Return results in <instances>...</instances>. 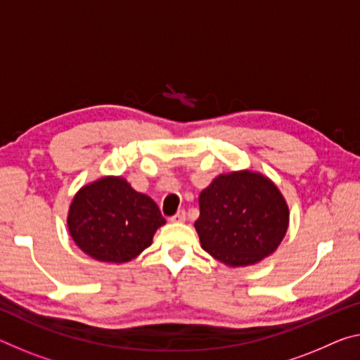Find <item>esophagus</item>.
<instances>
[{
    "instance_id": "obj_1",
    "label": "esophagus",
    "mask_w": 360,
    "mask_h": 360,
    "mask_svg": "<svg viewBox=\"0 0 360 360\" xmlns=\"http://www.w3.org/2000/svg\"><path fill=\"white\" fill-rule=\"evenodd\" d=\"M169 221H171V222H184V221H186V211H184V210H179L178 213L171 216Z\"/></svg>"
}]
</instances>
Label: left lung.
I'll use <instances>...</instances> for the list:
<instances>
[{
	"label": "left lung",
	"mask_w": 360,
	"mask_h": 360,
	"mask_svg": "<svg viewBox=\"0 0 360 360\" xmlns=\"http://www.w3.org/2000/svg\"><path fill=\"white\" fill-rule=\"evenodd\" d=\"M195 229L202 248L229 266H248L272 252L288 227V207L264 176L221 174L198 197Z\"/></svg>",
	"instance_id": "obj_1"
}]
</instances>
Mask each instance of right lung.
<instances>
[{"label":"right lung","instance_id":"right-lung-1","mask_svg":"<svg viewBox=\"0 0 360 360\" xmlns=\"http://www.w3.org/2000/svg\"><path fill=\"white\" fill-rule=\"evenodd\" d=\"M67 222L84 253L104 262H127L150 247L165 218L150 197L124 179L104 178L77 193Z\"/></svg>","mask_w":360,"mask_h":360}]
</instances>
